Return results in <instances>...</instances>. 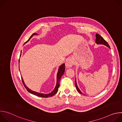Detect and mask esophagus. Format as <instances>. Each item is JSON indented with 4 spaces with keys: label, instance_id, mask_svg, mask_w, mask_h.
Masks as SVG:
<instances>
[{
    "label": "esophagus",
    "instance_id": "obj_1",
    "mask_svg": "<svg viewBox=\"0 0 122 122\" xmlns=\"http://www.w3.org/2000/svg\"><path fill=\"white\" fill-rule=\"evenodd\" d=\"M74 64V61L72 59H68L66 62L65 65L67 68H69L72 67Z\"/></svg>",
    "mask_w": 122,
    "mask_h": 122
}]
</instances>
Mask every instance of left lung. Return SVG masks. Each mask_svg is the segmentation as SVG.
<instances>
[{
    "instance_id": "left-lung-1",
    "label": "left lung",
    "mask_w": 122,
    "mask_h": 122,
    "mask_svg": "<svg viewBox=\"0 0 122 122\" xmlns=\"http://www.w3.org/2000/svg\"><path fill=\"white\" fill-rule=\"evenodd\" d=\"M96 43L97 44H103L106 46L107 47H109L110 49V47L109 46V45L108 44V43H107V42L104 40V39L100 35L98 34H96ZM75 86L77 90V91H78V92H79L80 94H82V92L81 91V90H80V89L79 88L78 86L77 85V81H76V78L75 80Z\"/></svg>"
}]
</instances>
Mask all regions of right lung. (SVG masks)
I'll return each mask as SVG.
<instances>
[{"mask_svg": "<svg viewBox=\"0 0 122 122\" xmlns=\"http://www.w3.org/2000/svg\"><path fill=\"white\" fill-rule=\"evenodd\" d=\"M34 35H38V34H36V33H33L32 35L31 36V37L29 38V39H28V40L26 41L24 44H25L26 43H27L30 40V39ZM20 56H21V55H20ZM19 62H20V60H19ZM65 64H62L58 68V72H57V80H56V87L55 89H54V90L52 91L49 94H42V93H38V92H35L34 91H32L31 90V89H30L29 88H28L26 86V85L25 84V82H24V80L22 78V77H21V78H22V82H23V83L24 85V86L25 87V88L26 89V90L28 91V92H29L30 93L32 94H33V95H35L36 96H37L38 97H52L54 96L58 91V88L59 87V85H60V81L61 80V77L64 74V72H65Z\"/></svg>", "mask_w": 122, "mask_h": 122, "instance_id": "right-lung-1", "label": "right lung"}]
</instances>
